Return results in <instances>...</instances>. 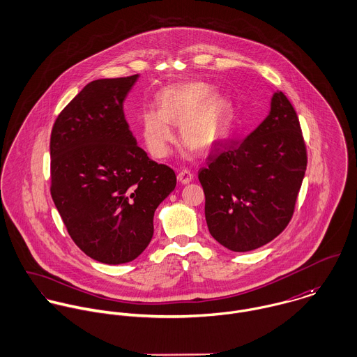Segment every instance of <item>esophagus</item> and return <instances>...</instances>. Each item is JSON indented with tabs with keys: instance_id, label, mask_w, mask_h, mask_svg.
I'll list each match as a JSON object with an SVG mask.
<instances>
[{
	"instance_id": "esophagus-1",
	"label": "esophagus",
	"mask_w": 357,
	"mask_h": 357,
	"mask_svg": "<svg viewBox=\"0 0 357 357\" xmlns=\"http://www.w3.org/2000/svg\"><path fill=\"white\" fill-rule=\"evenodd\" d=\"M177 178H178V181H180V183H183V184H188L190 181H192L194 174H192V172H191L190 169H183V170L177 174Z\"/></svg>"
}]
</instances>
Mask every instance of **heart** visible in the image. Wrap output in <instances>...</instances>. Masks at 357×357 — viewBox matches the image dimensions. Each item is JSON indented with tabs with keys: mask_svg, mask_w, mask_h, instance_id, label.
I'll list each match as a JSON object with an SVG mask.
<instances>
[{
	"mask_svg": "<svg viewBox=\"0 0 357 357\" xmlns=\"http://www.w3.org/2000/svg\"><path fill=\"white\" fill-rule=\"evenodd\" d=\"M158 109L140 116L144 143L153 158L163 159L176 139L172 125L180 126L183 142L198 153H207L222 139L229 118V104L204 82H187L163 89Z\"/></svg>",
	"mask_w": 357,
	"mask_h": 357,
	"instance_id": "b5f03b06",
	"label": "heart"
}]
</instances>
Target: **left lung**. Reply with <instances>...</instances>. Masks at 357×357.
<instances>
[{
	"instance_id": "1",
	"label": "left lung",
	"mask_w": 357,
	"mask_h": 357,
	"mask_svg": "<svg viewBox=\"0 0 357 357\" xmlns=\"http://www.w3.org/2000/svg\"><path fill=\"white\" fill-rule=\"evenodd\" d=\"M306 163L297 112L276 91L262 123L243 140H229L199 170L210 235L239 253L275 239L294 214Z\"/></svg>"
}]
</instances>
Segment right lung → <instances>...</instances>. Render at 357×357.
<instances>
[{
  "label": "right lung",
  "mask_w": 357,
  "mask_h": 357,
  "mask_svg": "<svg viewBox=\"0 0 357 357\" xmlns=\"http://www.w3.org/2000/svg\"><path fill=\"white\" fill-rule=\"evenodd\" d=\"M139 74L88 84L57 115L51 133V195L74 243L104 264L142 255L153 213L176 173L140 149L123 100Z\"/></svg>",
  "instance_id": "right-lung-1"
}]
</instances>
